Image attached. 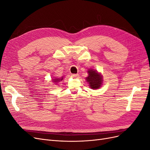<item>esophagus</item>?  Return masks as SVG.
I'll use <instances>...</instances> for the list:
<instances>
[{
	"label": "esophagus",
	"instance_id": "esophagus-1",
	"mask_svg": "<svg viewBox=\"0 0 150 150\" xmlns=\"http://www.w3.org/2000/svg\"><path fill=\"white\" fill-rule=\"evenodd\" d=\"M71 76L72 78H79V74H72Z\"/></svg>",
	"mask_w": 150,
	"mask_h": 150
}]
</instances>
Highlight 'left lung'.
<instances>
[{
    "mask_svg": "<svg viewBox=\"0 0 150 150\" xmlns=\"http://www.w3.org/2000/svg\"><path fill=\"white\" fill-rule=\"evenodd\" d=\"M87 72L88 76L86 78V81L88 83L89 88L94 90L100 88L103 83V76L101 72L93 69H89Z\"/></svg>",
    "mask_w": 150,
    "mask_h": 150,
    "instance_id": "left-lung-1",
    "label": "left lung"
}]
</instances>
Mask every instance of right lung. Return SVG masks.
<instances>
[{"label": "right lung", "mask_w": 150, "mask_h": 150, "mask_svg": "<svg viewBox=\"0 0 150 150\" xmlns=\"http://www.w3.org/2000/svg\"><path fill=\"white\" fill-rule=\"evenodd\" d=\"M63 77H64V76H62V77H61V78H52V82L53 83L57 84V83H58L59 82H60V81H62V79H63Z\"/></svg>", "instance_id": "add662e5"}]
</instances>
